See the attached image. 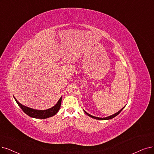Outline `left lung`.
I'll return each instance as SVG.
<instances>
[{"instance_id":"obj_1","label":"left lung","mask_w":154,"mask_h":154,"mask_svg":"<svg viewBox=\"0 0 154 154\" xmlns=\"http://www.w3.org/2000/svg\"><path fill=\"white\" fill-rule=\"evenodd\" d=\"M124 107H122L120 110H119V111H118V112H116V113H115L114 114H112V115L110 116L106 117V118H98V117H95V116H91V115L89 114L88 113H87V112L85 111V110H84V112H85L86 114H87L88 116L91 117V118H94V119H98V120H109V119H112V118H114V117H116V116H118V115L121 112V110L124 109Z\"/></svg>"}]
</instances>
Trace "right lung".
Listing matches in <instances>:
<instances>
[{
  "mask_svg": "<svg viewBox=\"0 0 154 154\" xmlns=\"http://www.w3.org/2000/svg\"><path fill=\"white\" fill-rule=\"evenodd\" d=\"M14 98L16 102L18 104V106L21 107V109L23 110L24 113L26 114L28 116L32 117V118L36 119H46L56 115L60 109L61 101H62V97H61L59 98L57 103L54 107L46 110H36L22 105L21 103H20L16 100V98L14 97Z\"/></svg>",
  "mask_w": 154,
  "mask_h": 154,
  "instance_id": "obj_1",
  "label": "right lung"
}]
</instances>
